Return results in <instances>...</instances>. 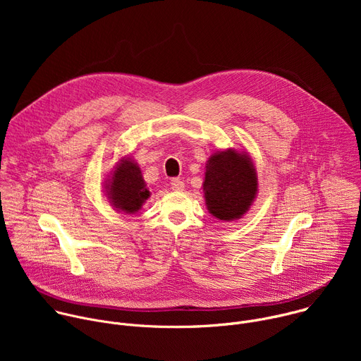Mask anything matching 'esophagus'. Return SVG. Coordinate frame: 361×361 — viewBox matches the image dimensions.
I'll list each match as a JSON object with an SVG mask.
<instances>
[{
	"label": "esophagus",
	"mask_w": 361,
	"mask_h": 361,
	"mask_svg": "<svg viewBox=\"0 0 361 361\" xmlns=\"http://www.w3.org/2000/svg\"><path fill=\"white\" fill-rule=\"evenodd\" d=\"M184 187H185V184H184L183 180H180V178H173L171 180V188L174 191H183Z\"/></svg>",
	"instance_id": "esophagus-1"
}]
</instances>
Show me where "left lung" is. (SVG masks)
<instances>
[{"label": "left lung", "mask_w": 361, "mask_h": 361, "mask_svg": "<svg viewBox=\"0 0 361 361\" xmlns=\"http://www.w3.org/2000/svg\"><path fill=\"white\" fill-rule=\"evenodd\" d=\"M202 184L205 204L219 220L240 219L257 192V176L245 154L233 149L210 157Z\"/></svg>", "instance_id": "8db88e82"}]
</instances>
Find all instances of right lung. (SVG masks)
Wrapping results in <instances>:
<instances>
[{"mask_svg":"<svg viewBox=\"0 0 361 361\" xmlns=\"http://www.w3.org/2000/svg\"><path fill=\"white\" fill-rule=\"evenodd\" d=\"M110 198L117 209L134 214L141 209L142 202L148 198L149 191L145 188L138 166L131 160H124L114 171L110 184Z\"/></svg>","mask_w":361,"mask_h":361,"instance_id":"right-lung-1","label":"right lung"}]
</instances>
